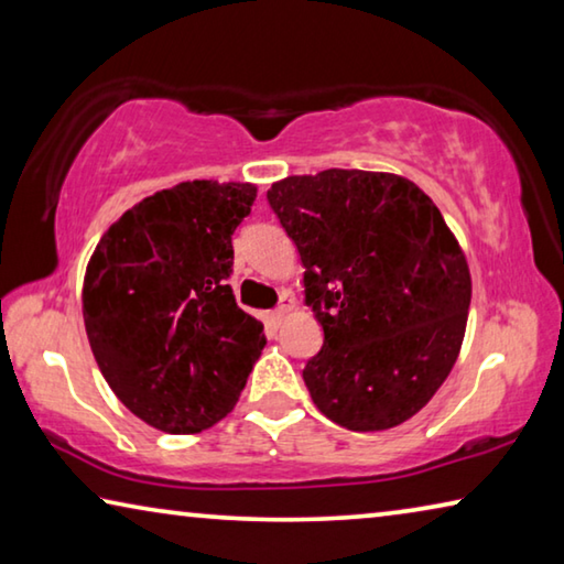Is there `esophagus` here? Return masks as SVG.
Wrapping results in <instances>:
<instances>
[{
  "mask_svg": "<svg viewBox=\"0 0 564 564\" xmlns=\"http://www.w3.org/2000/svg\"><path fill=\"white\" fill-rule=\"evenodd\" d=\"M293 311V301L291 299H281V303H279V308H275L273 311V323H275V326H281V323H283V318L285 316H289V313Z\"/></svg>",
  "mask_w": 564,
  "mask_h": 564,
  "instance_id": "1",
  "label": "esophagus"
}]
</instances>
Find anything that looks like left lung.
Returning <instances> with one entry per match:
<instances>
[{"label": "left lung", "instance_id": "1", "mask_svg": "<svg viewBox=\"0 0 564 564\" xmlns=\"http://www.w3.org/2000/svg\"><path fill=\"white\" fill-rule=\"evenodd\" d=\"M269 204L301 253L323 348L303 368L313 403L356 433L413 417L465 338L473 281L433 198L383 171L289 176Z\"/></svg>", "mask_w": 564, "mask_h": 564}]
</instances>
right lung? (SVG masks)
<instances>
[{"label": "right lung", "mask_w": 564, "mask_h": 564, "mask_svg": "<svg viewBox=\"0 0 564 564\" xmlns=\"http://www.w3.org/2000/svg\"><path fill=\"white\" fill-rule=\"evenodd\" d=\"M256 191L184 181L129 208L94 248L82 289L91 352L113 395L156 431L226 417L265 346L263 323L226 283Z\"/></svg>", "instance_id": "add662e5"}]
</instances>
